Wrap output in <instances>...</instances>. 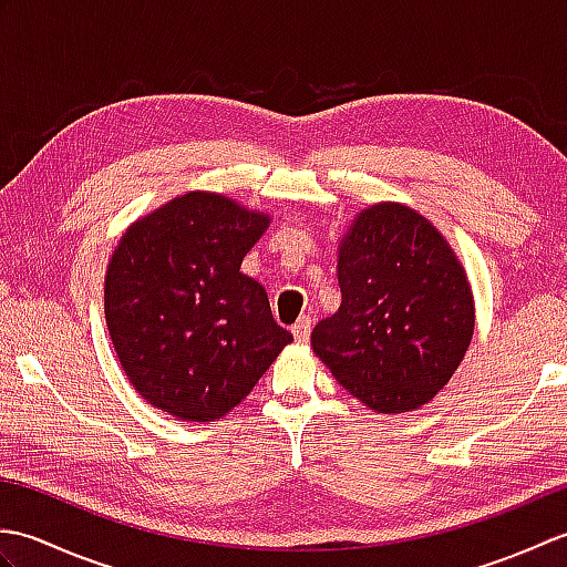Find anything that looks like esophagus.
<instances>
[{
    "instance_id": "obj_1",
    "label": "esophagus",
    "mask_w": 567,
    "mask_h": 567,
    "mask_svg": "<svg viewBox=\"0 0 567 567\" xmlns=\"http://www.w3.org/2000/svg\"><path fill=\"white\" fill-rule=\"evenodd\" d=\"M311 323H315V321H311V317H299V321L292 327V333H295L297 343H307V341H309Z\"/></svg>"
}]
</instances>
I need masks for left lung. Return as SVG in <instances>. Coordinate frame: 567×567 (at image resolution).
I'll return each instance as SVG.
<instances>
[{"label":"left lung","instance_id":"obj_1","mask_svg":"<svg viewBox=\"0 0 567 567\" xmlns=\"http://www.w3.org/2000/svg\"><path fill=\"white\" fill-rule=\"evenodd\" d=\"M341 307L311 331L333 378L380 414L426 404L473 339V292L463 265L429 219L375 204L339 252Z\"/></svg>","mask_w":567,"mask_h":567}]
</instances>
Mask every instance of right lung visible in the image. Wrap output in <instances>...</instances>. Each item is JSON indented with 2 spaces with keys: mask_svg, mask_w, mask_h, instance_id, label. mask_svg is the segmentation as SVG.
Returning a JSON list of instances; mask_svg holds the SVG:
<instances>
[{
  "mask_svg": "<svg viewBox=\"0 0 567 567\" xmlns=\"http://www.w3.org/2000/svg\"><path fill=\"white\" fill-rule=\"evenodd\" d=\"M268 216L189 192L128 228L104 282L112 343L143 400L185 421L221 419L292 333L240 272Z\"/></svg>",
  "mask_w": 567,
  "mask_h": 567,
  "instance_id": "add662e5",
  "label": "right lung"
}]
</instances>
